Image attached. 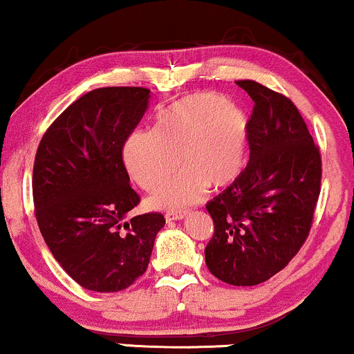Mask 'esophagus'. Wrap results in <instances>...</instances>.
<instances>
[{
    "label": "esophagus",
    "instance_id": "1",
    "mask_svg": "<svg viewBox=\"0 0 354 354\" xmlns=\"http://www.w3.org/2000/svg\"><path fill=\"white\" fill-rule=\"evenodd\" d=\"M186 216V209H171L166 211L165 218L166 221H174V219H183Z\"/></svg>",
    "mask_w": 354,
    "mask_h": 354
}]
</instances>
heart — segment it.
Instances as JSON below:
<instances>
[{
    "instance_id": "b5f03b06",
    "label": "heart",
    "mask_w": 354,
    "mask_h": 354,
    "mask_svg": "<svg viewBox=\"0 0 354 354\" xmlns=\"http://www.w3.org/2000/svg\"><path fill=\"white\" fill-rule=\"evenodd\" d=\"M245 113L214 91L173 101L156 115L151 131L133 133L124 143L128 173L145 191H153L176 166L183 171L153 194V206H183L206 188H225L246 160Z\"/></svg>"
}]
</instances>
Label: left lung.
<instances>
[{
  "label": "left lung",
  "mask_w": 354,
  "mask_h": 354,
  "mask_svg": "<svg viewBox=\"0 0 354 354\" xmlns=\"http://www.w3.org/2000/svg\"><path fill=\"white\" fill-rule=\"evenodd\" d=\"M254 101L250 161L206 209L214 234L205 250L211 274L254 286L283 270L310 234L321 191V154L290 98L253 80L236 81Z\"/></svg>",
  "instance_id": "obj_1"
}]
</instances>
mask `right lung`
<instances>
[{
  "mask_svg": "<svg viewBox=\"0 0 354 354\" xmlns=\"http://www.w3.org/2000/svg\"><path fill=\"white\" fill-rule=\"evenodd\" d=\"M149 103V89L86 93L46 129L33 166L35 216L61 268L89 291L126 290L145 273L161 213L129 216L140 194L123 148Z\"/></svg>",
  "mask_w": 354,
  "mask_h": 354,
  "instance_id": "add662e5",
  "label": "right lung"
}]
</instances>
